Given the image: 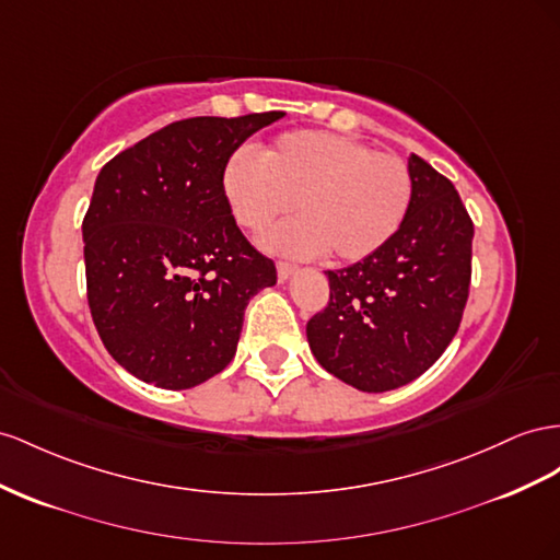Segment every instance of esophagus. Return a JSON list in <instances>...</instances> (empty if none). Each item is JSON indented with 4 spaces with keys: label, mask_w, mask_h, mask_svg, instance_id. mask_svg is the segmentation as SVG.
I'll return each instance as SVG.
<instances>
[{
    "label": "esophagus",
    "mask_w": 560,
    "mask_h": 560,
    "mask_svg": "<svg viewBox=\"0 0 560 560\" xmlns=\"http://www.w3.org/2000/svg\"><path fill=\"white\" fill-rule=\"evenodd\" d=\"M296 273V266L294 264H287V261H278V278L284 282L290 280Z\"/></svg>",
    "instance_id": "1"
}]
</instances>
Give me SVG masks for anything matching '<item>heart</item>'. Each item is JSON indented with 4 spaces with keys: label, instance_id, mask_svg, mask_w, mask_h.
<instances>
[{
    "label": "heart",
    "instance_id": "1",
    "mask_svg": "<svg viewBox=\"0 0 560 560\" xmlns=\"http://www.w3.org/2000/svg\"><path fill=\"white\" fill-rule=\"evenodd\" d=\"M412 174L388 153L351 136L301 129L282 133L261 158L237 150L223 167L233 219L261 233L287 211L299 219L266 237L270 249L360 261L398 233L412 205Z\"/></svg>",
    "mask_w": 560,
    "mask_h": 560
}]
</instances>
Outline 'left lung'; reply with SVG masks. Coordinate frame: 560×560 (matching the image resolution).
<instances>
[{
    "label": "left lung",
    "instance_id": "obj_1",
    "mask_svg": "<svg viewBox=\"0 0 560 560\" xmlns=\"http://www.w3.org/2000/svg\"><path fill=\"white\" fill-rule=\"evenodd\" d=\"M412 205L368 259L327 270L329 304L306 325L337 380L365 393L410 384L457 335L471 282L474 223L450 180L410 155Z\"/></svg>",
    "mask_w": 560,
    "mask_h": 560
}]
</instances>
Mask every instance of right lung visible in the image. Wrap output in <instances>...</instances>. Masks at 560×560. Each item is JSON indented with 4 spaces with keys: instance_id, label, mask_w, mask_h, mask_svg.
Wrapping results in <instances>:
<instances>
[{
    "instance_id": "obj_1",
    "label": "right lung",
    "mask_w": 560,
    "mask_h": 560,
    "mask_svg": "<svg viewBox=\"0 0 560 560\" xmlns=\"http://www.w3.org/2000/svg\"><path fill=\"white\" fill-rule=\"evenodd\" d=\"M284 113L190 117L145 136L101 174L82 223L98 337L136 380L184 390L237 351L249 299L276 264L240 233L223 167Z\"/></svg>"
}]
</instances>
